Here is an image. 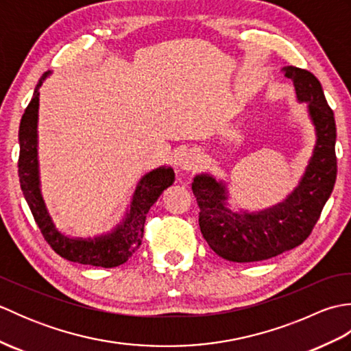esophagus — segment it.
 Listing matches in <instances>:
<instances>
[{
  "label": "esophagus",
  "instance_id": "34e87169",
  "mask_svg": "<svg viewBox=\"0 0 351 351\" xmlns=\"http://www.w3.org/2000/svg\"><path fill=\"white\" fill-rule=\"evenodd\" d=\"M200 162H202V154L196 151V149H190V151L182 154L180 167L185 171H193L200 166Z\"/></svg>",
  "mask_w": 351,
  "mask_h": 351
}]
</instances>
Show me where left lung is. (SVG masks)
I'll return each instance as SVG.
<instances>
[{
	"instance_id": "obj_1",
	"label": "left lung",
	"mask_w": 351,
	"mask_h": 351,
	"mask_svg": "<svg viewBox=\"0 0 351 351\" xmlns=\"http://www.w3.org/2000/svg\"><path fill=\"white\" fill-rule=\"evenodd\" d=\"M297 99L308 102L317 143L299 185L283 202L259 213H232L226 205V187L210 175H197L191 184L199 205V226L208 245L234 263H253L280 255L311 235L337 181V125L323 87L314 73L285 66Z\"/></svg>"
}]
</instances>
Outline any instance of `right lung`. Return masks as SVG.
I'll use <instances>...</instances> for the list:
<instances>
[{"label":"right lung","instance_id":"right-lung-1","mask_svg":"<svg viewBox=\"0 0 351 351\" xmlns=\"http://www.w3.org/2000/svg\"><path fill=\"white\" fill-rule=\"evenodd\" d=\"M51 72H45L37 83L19 125V160L18 173L21 190L32 210L45 240L57 255L72 263L111 268L126 263L141 244L146 215L161 193L175 181L171 167H158L141 178L132 196L131 210L113 232L96 237L93 240L69 238L58 232L52 223L39 187V162H37V110H39V87Z\"/></svg>","mask_w":351,"mask_h":351}]
</instances>
